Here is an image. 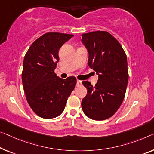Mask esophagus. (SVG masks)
Listing matches in <instances>:
<instances>
[{
    "label": "esophagus",
    "instance_id": "obj_1",
    "mask_svg": "<svg viewBox=\"0 0 154 154\" xmlns=\"http://www.w3.org/2000/svg\"><path fill=\"white\" fill-rule=\"evenodd\" d=\"M82 84V82L80 81V80H77V86H81Z\"/></svg>",
    "mask_w": 154,
    "mask_h": 154
}]
</instances>
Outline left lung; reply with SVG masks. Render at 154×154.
<instances>
[{
    "mask_svg": "<svg viewBox=\"0 0 154 154\" xmlns=\"http://www.w3.org/2000/svg\"><path fill=\"white\" fill-rule=\"evenodd\" d=\"M82 38L88 52V65L98 75L94 87L88 81L82 82L87 88L82 110L89 118L104 120L115 114L125 98L128 79L127 55L107 32L82 34Z\"/></svg>",
    "mask_w": 154,
    "mask_h": 154,
    "instance_id": "8db88e82",
    "label": "left lung"
}]
</instances>
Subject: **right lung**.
<instances>
[{
  "label": "right lung",
  "instance_id": "obj_1",
  "mask_svg": "<svg viewBox=\"0 0 154 154\" xmlns=\"http://www.w3.org/2000/svg\"><path fill=\"white\" fill-rule=\"evenodd\" d=\"M72 34L49 32L31 45L24 57L22 82L27 102L37 116L54 118L63 113L77 81L61 79L54 73L59 50Z\"/></svg>",
  "mask_w": 154,
  "mask_h": 154
}]
</instances>
